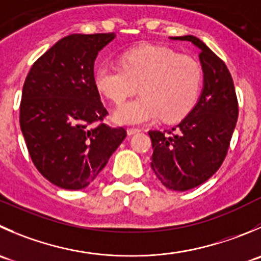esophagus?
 <instances>
[{"instance_id": "esophagus-1", "label": "esophagus", "mask_w": 261, "mask_h": 261, "mask_svg": "<svg viewBox=\"0 0 261 261\" xmlns=\"http://www.w3.org/2000/svg\"><path fill=\"white\" fill-rule=\"evenodd\" d=\"M140 128H134V127H130V128H127V135H135V134H138V133H140Z\"/></svg>"}]
</instances>
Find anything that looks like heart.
<instances>
[{
    "label": "heart",
    "mask_w": 261,
    "mask_h": 261,
    "mask_svg": "<svg viewBox=\"0 0 261 261\" xmlns=\"http://www.w3.org/2000/svg\"><path fill=\"white\" fill-rule=\"evenodd\" d=\"M121 63L102 62L94 70L98 92L116 103L135 93L139 84L141 95L116 108V122L140 125L159 117L164 122L178 121L200 97L203 69L191 56L145 44L123 52Z\"/></svg>",
    "instance_id": "obj_1"
}]
</instances>
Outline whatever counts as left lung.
<instances>
[{
    "label": "left lung",
    "mask_w": 261,
    "mask_h": 261,
    "mask_svg": "<svg viewBox=\"0 0 261 261\" xmlns=\"http://www.w3.org/2000/svg\"><path fill=\"white\" fill-rule=\"evenodd\" d=\"M189 40L200 49L204 87L189 115L171 131H149L153 146L151 169L162 185L186 191L204 184L227 155L239 117L236 90L226 63L194 35Z\"/></svg>",
    "instance_id": "1"
}]
</instances>
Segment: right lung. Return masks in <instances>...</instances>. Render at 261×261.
<instances>
[{
	"label": "right lung",
	"mask_w": 261,
	"mask_h": 261,
	"mask_svg": "<svg viewBox=\"0 0 261 261\" xmlns=\"http://www.w3.org/2000/svg\"><path fill=\"white\" fill-rule=\"evenodd\" d=\"M115 33L71 34L34 63L25 79L20 127L43 177L66 190L89 186L123 139V127L102 122L108 115L94 85V61Z\"/></svg>",
	"instance_id": "1"
}]
</instances>
